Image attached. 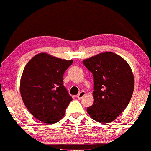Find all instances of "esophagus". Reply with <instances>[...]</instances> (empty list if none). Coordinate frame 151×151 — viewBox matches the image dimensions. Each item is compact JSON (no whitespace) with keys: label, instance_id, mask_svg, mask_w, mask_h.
I'll use <instances>...</instances> for the list:
<instances>
[{"label":"esophagus","instance_id":"esophagus-1","mask_svg":"<svg viewBox=\"0 0 151 151\" xmlns=\"http://www.w3.org/2000/svg\"><path fill=\"white\" fill-rule=\"evenodd\" d=\"M85 92H84V91H82V92H81L78 94L77 98L78 99H81L85 96Z\"/></svg>","mask_w":151,"mask_h":151}]
</instances>
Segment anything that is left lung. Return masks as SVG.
Masks as SVG:
<instances>
[{
    "label": "left lung",
    "instance_id": "1",
    "mask_svg": "<svg viewBox=\"0 0 151 151\" xmlns=\"http://www.w3.org/2000/svg\"><path fill=\"white\" fill-rule=\"evenodd\" d=\"M83 64L94 77V104L87 111L93 120L112 122L125 109L132 96L134 80L123 58L106 52L85 59Z\"/></svg>",
    "mask_w": 151,
    "mask_h": 151
}]
</instances>
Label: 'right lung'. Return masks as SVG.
<instances>
[{
	"mask_svg": "<svg viewBox=\"0 0 151 151\" xmlns=\"http://www.w3.org/2000/svg\"><path fill=\"white\" fill-rule=\"evenodd\" d=\"M72 63L40 53L24 67L20 93L24 105L38 120L53 124L64 117L73 99L63 83L64 73Z\"/></svg>",
	"mask_w": 151,
	"mask_h": 151,
	"instance_id": "add662e5",
	"label": "right lung"
}]
</instances>
